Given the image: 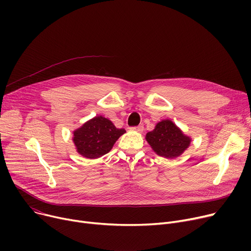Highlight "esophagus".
I'll use <instances>...</instances> for the list:
<instances>
[{"instance_id": "1", "label": "esophagus", "mask_w": 251, "mask_h": 251, "mask_svg": "<svg viewBox=\"0 0 251 251\" xmlns=\"http://www.w3.org/2000/svg\"><path fill=\"white\" fill-rule=\"evenodd\" d=\"M130 130L136 131V132H142V131H143V126L139 125V126H136V127H131Z\"/></svg>"}]
</instances>
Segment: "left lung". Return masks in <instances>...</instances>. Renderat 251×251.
<instances>
[{"label": "left lung", "mask_w": 251, "mask_h": 251, "mask_svg": "<svg viewBox=\"0 0 251 251\" xmlns=\"http://www.w3.org/2000/svg\"><path fill=\"white\" fill-rule=\"evenodd\" d=\"M146 139L152 151L166 159H175L181 155L190 146L191 137L172 121L166 119L156 123L154 129L148 132Z\"/></svg>", "instance_id": "left-lung-1"}]
</instances>
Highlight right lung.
Here are the masks:
<instances>
[{
	"label": "right lung",
	"mask_w": 251,
	"mask_h": 251,
	"mask_svg": "<svg viewBox=\"0 0 251 251\" xmlns=\"http://www.w3.org/2000/svg\"><path fill=\"white\" fill-rule=\"evenodd\" d=\"M125 132V129L117 128L109 119L96 116L73 131L72 140L79 154L94 160L108 153Z\"/></svg>",
	"instance_id": "obj_1"
}]
</instances>
